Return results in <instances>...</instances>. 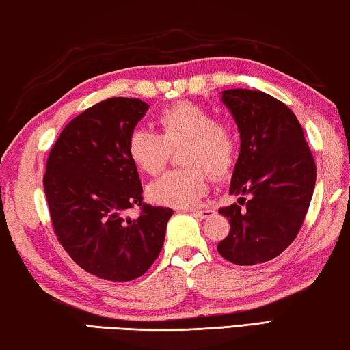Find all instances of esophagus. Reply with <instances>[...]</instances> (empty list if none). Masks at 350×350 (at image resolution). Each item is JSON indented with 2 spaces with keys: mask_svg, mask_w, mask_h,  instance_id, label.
<instances>
[{
  "mask_svg": "<svg viewBox=\"0 0 350 350\" xmlns=\"http://www.w3.org/2000/svg\"><path fill=\"white\" fill-rule=\"evenodd\" d=\"M187 212H191L193 215L198 216V218L205 219V218H210V216L215 213V210L210 208V207H202V208H193V210L188 208Z\"/></svg>",
  "mask_w": 350,
  "mask_h": 350,
  "instance_id": "1",
  "label": "esophagus"
}]
</instances>
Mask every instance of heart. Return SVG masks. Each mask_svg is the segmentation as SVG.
Masks as SVG:
<instances>
[{
    "label": "heart",
    "mask_w": 350,
    "mask_h": 350,
    "mask_svg": "<svg viewBox=\"0 0 350 350\" xmlns=\"http://www.w3.org/2000/svg\"><path fill=\"white\" fill-rule=\"evenodd\" d=\"M159 134L134 129L127 138V154L138 170L149 176L162 171L173 149H180L185 166L171 170L149 187L157 204L187 208L207 191L210 174L216 179L232 173L238 159V134L234 124L215 118L212 110L193 101H179L157 116Z\"/></svg>",
    "instance_id": "heart-1"
}]
</instances>
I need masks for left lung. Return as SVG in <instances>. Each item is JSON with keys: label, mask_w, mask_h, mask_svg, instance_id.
<instances>
[{"label": "left lung", "mask_w": 350, "mask_h": 350, "mask_svg": "<svg viewBox=\"0 0 350 350\" xmlns=\"http://www.w3.org/2000/svg\"><path fill=\"white\" fill-rule=\"evenodd\" d=\"M223 103L241 138L230 195L243 198L219 208L230 232L218 243V252L240 266L265 263L284 252L301 230L314 190V159L296 115L279 99L230 88L223 92Z\"/></svg>", "instance_id": "1"}]
</instances>
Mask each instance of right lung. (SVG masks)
<instances>
[{
    "instance_id": "right-lung-1",
    "label": "right lung",
    "mask_w": 350,
    "mask_h": 350,
    "mask_svg": "<svg viewBox=\"0 0 350 350\" xmlns=\"http://www.w3.org/2000/svg\"><path fill=\"white\" fill-rule=\"evenodd\" d=\"M149 105L107 98L65 126L49 151L43 176L54 234L87 273L112 282L140 277L162 251L168 207L143 202L127 138ZM138 206L129 219L125 212Z\"/></svg>"
}]
</instances>
